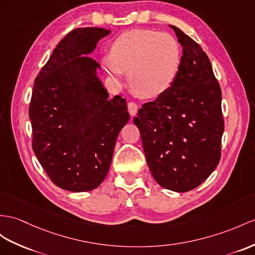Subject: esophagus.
Returning <instances> with one entry per match:
<instances>
[{
    "label": "esophagus",
    "instance_id": "esophagus-1",
    "mask_svg": "<svg viewBox=\"0 0 255 255\" xmlns=\"http://www.w3.org/2000/svg\"><path fill=\"white\" fill-rule=\"evenodd\" d=\"M128 109L129 115L133 117V116H136V114H137L138 106L135 103L131 102V103H128Z\"/></svg>",
    "mask_w": 255,
    "mask_h": 255
}]
</instances>
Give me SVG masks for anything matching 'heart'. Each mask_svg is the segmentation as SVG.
<instances>
[{"label": "heart", "instance_id": "b5f03b06", "mask_svg": "<svg viewBox=\"0 0 255 255\" xmlns=\"http://www.w3.org/2000/svg\"><path fill=\"white\" fill-rule=\"evenodd\" d=\"M104 65L117 80L128 72V83L135 94L157 98L175 82L182 65V49L170 33L129 30L115 40Z\"/></svg>", "mask_w": 255, "mask_h": 255}]
</instances>
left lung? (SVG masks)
<instances>
[{"label":"left lung","mask_w":255,"mask_h":255,"mask_svg":"<svg viewBox=\"0 0 255 255\" xmlns=\"http://www.w3.org/2000/svg\"><path fill=\"white\" fill-rule=\"evenodd\" d=\"M170 27L183 46L181 69L165 94L142 105L134 123L156 182L185 192L206 181L220 162L222 91L201 46Z\"/></svg>","instance_id":"8db88e82"}]
</instances>
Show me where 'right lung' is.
I'll list each match as a JSON object with an SVG mask.
<instances>
[{
	"instance_id": "right-lung-1",
	"label": "right lung",
	"mask_w": 255,
	"mask_h": 255,
	"mask_svg": "<svg viewBox=\"0 0 255 255\" xmlns=\"http://www.w3.org/2000/svg\"><path fill=\"white\" fill-rule=\"evenodd\" d=\"M109 33L94 27L72 30L34 80L29 107L33 151L51 181L68 191L102 184L129 120L127 101L108 98L97 77L101 66L88 56Z\"/></svg>"
}]
</instances>
